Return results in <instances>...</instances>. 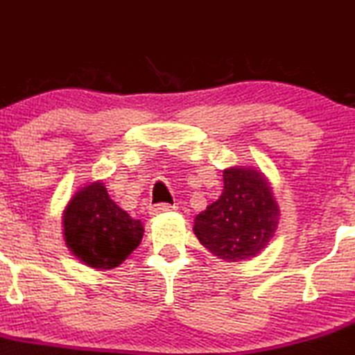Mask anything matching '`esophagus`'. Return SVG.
Instances as JSON below:
<instances>
[{"instance_id":"1","label":"esophagus","mask_w":355,"mask_h":355,"mask_svg":"<svg viewBox=\"0 0 355 355\" xmlns=\"http://www.w3.org/2000/svg\"><path fill=\"white\" fill-rule=\"evenodd\" d=\"M173 209H177V206L175 205H166V202H161V205L150 206L149 213L150 215H159V213H168V211H173Z\"/></svg>"}]
</instances>
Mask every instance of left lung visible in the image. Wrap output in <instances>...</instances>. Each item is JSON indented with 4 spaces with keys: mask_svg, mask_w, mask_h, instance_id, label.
Returning a JSON list of instances; mask_svg holds the SVG:
<instances>
[{
    "mask_svg": "<svg viewBox=\"0 0 355 355\" xmlns=\"http://www.w3.org/2000/svg\"><path fill=\"white\" fill-rule=\"evenodd\" d=\"M279 206L260 170L232 166L223 170V192L194 220L199 243L225 261L257 257L272 239Z\"/></svg>",
    "mask_w": 355,
    "mask_h": 355,
    "instance_id": "8db88e82",
    "label": "left lung"
}]
</instances>
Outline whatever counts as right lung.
Listing matches in <instances>:
<instances>
[{"mask_svg":"<svg viewBox=\"0 0 355 355\" xmlns=\"http://www.w3.org/2000/svg\"><path fill=\"white\" fill-rule=\"evenodd\" d=\"M144 225L119 208L102 182L76 192L64 211V239L78 260L98 270L114 269L140 244Z\"/></svg>","mask_w":355,"mask_h":355,"instance_id":"obj_1","label":"right lung"}]
</instances>
